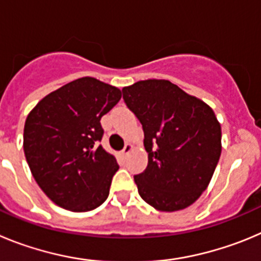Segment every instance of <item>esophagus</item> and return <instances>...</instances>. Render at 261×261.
Here are the masks:
<instances>
[{"instance_id": "obj_1", "label": "esophagus", "mask_w": 261, "mask_h": 261, "mask_svg": "<svg viewBox=\"0 0 261 261\" xmlns=\"http://www.w3.org/2000/svg\"><path fill=\"white\" fill-rule=\"evenodd\" d=\"M133 149H134V145L131 144V143H127V144L125 145V148L122 149V152H121L122 156H127V154L133 151Z\"/></svg>"}]
</instances>
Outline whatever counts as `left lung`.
<instances>
[{"label": "left lung", "mask_w": 261, "mask_h": 261, "mask_svg": "<svg viewBox=\"0 0 261 261\" xmlns=\"http://www.w3.org/2000/svg\"><path fill=\"white\" fill-rule=\"evenodd\" d=\"M144 131L148 165L134 175L143 200L161 212L191 205L208 187L221 154V125L208 104L164 79L123 87Z\"/></svg>", "instance_id": "1"}]
</instances>
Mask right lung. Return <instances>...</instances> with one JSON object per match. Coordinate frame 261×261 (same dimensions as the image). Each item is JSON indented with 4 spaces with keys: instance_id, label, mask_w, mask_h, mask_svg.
<instances>
[{
    "instance_id": "add662e5",
    "label": "right lung",
    "mask_w": 261,
    "mask_h": 261,
    "mask_svg": "<svg viewBox=\"0 0 261 261\" xmlns=\"http://www.w3.org/2000/svg\"><path fill=\"white\" fill-rule=\"evenodd\" d=\"M121 96L117 87L84 76L46 95L27 116L25 160L40 189L61 208L88 212L107 200L119 166L98 145L100 121Z\"/></svg>"
}]
</instances>
